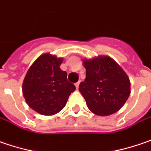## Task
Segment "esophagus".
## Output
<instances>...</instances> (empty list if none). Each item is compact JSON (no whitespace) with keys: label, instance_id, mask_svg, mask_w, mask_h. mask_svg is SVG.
<instances>
[{"label":"esophagus","instance_id":"esophagus-1","mask_svg":"<svg viewBox=\"0 0 151 151\" xmlns=\"http://www.w3.org/2000/svg\"><path fill=\"white\" fill-rule=\"evenodd\" d=\"M79 83H79V82L76 83H75V86H76V88H77V89L78 88V86H79Z\"/></svg>","mask_w":151,"mask_h":151}]
</instances>
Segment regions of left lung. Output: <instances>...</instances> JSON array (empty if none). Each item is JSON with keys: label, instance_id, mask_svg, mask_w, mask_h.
<instances>
[{"label": "left lung", "instance_id": "1", "mask_svg": "<svg viewBox=\"0 0 151 151\" xmlns=\"http://www.w3.org/2000/svg\"><path fill=\"white\" fill-rule=\"evenodd\" d=\"M83 65L86 78L78 89L90 111L105 116L119 111L131 93L130 80L124 70L107 56L83 59Z\"/></svg>", "mask_w": 151, "mask_h": 151}]
</instances>
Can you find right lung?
<instances>
[{"mask_svg":"<svg viewBox=\"0 0 151 151\" xmlns=\"http://www.w3.org/2000/svg\"><path fill=\"white\" fill-rule=\"evenodd\" d=\"M63 59L45 53L33 63L24 77L23 95L26 103L36 112L52 116L66 106L76 89L67 79V72L60 68Z\"/></svg>","mask_w":151,"mask_h":151,"instance_id":"right-lung-1","label":"right lung"}]
</instances>
